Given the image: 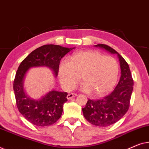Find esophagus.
Instances as JSON below:
<instances>
[{
  "instance_id": "obj_1",
  "label": "esophagus",
  "mask_w": 149,
  "mask_h": 149,
  "mask_svg": "<svg viewBox=\"0 0 149 149\" xmlns=\"http://www.w3.org/2000/svg\"><path fill=\"white\" fill-rule=\"evenodd\" d=\"M77 95L76 93H70L69 94V95L67 96V98H68V99H71L72 98H74L75 97V96H77Z\"/></svg>"
}]
</instances>
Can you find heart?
<instances>
[{
    "label": "heart",
    "instance_id": "obj_1",
    "mask_svg": "<svg viewBox=\"0 0 149 149\" xmlns=\"http://www.w3.org/2000/svg\"><path fill=\"white\" fill-rule=\"evenodd\" d=\"M59 79L63 86L72 90L80 80V88L98 96L109 93L116 84L119 64L116 58L95 51L76 53L72 60L63 59L58 67Z\"/></svg>",
    "mask_w": 149,
    "mask_h": 149
}]
</instances>
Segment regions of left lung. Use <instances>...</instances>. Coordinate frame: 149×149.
<instances>
[{"instance_id":"obj_1","label":"left lung","mask_w":149,"mask_h":149,"mask_svg":"<svg viewBox=\"0 0 149 149\" xmlns=\"http://www.w3.org/2000/svg\"><path fill=\"white\" fill-rule=\"evenodd\" d=\"M112 54H117L121 68V77L114 91L100 100L88 99L82 109L84 116L93 125L107 127L118 121L129 109L134 81L128 64L111 47L103 44L95 45Z\"/></svg>"}]
</instances>
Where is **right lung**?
I'll use <instances>...</instances> for the list:
<instances>
[{"mask_svg":"<svg viewBox=\"0 0 149 149\" xmlns=\"http://www.w3.org/2000/svg\"><path fill=\"white\" fill-rule=\"evenodd\" d=\"M74 49L54 45H43L32 51L19 66L13 81L16 104L20 113L32 124L45 127L55 123L61 116L63 107L68 100V93L53 90L40 99H33L24 89L26 73L31 68L47 67L56 77L61 59Z\"/></svg>","mask_w":149,"mask_h":149,"instance_id":"1","label":"right lung"}]
</instances>
